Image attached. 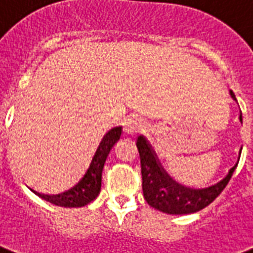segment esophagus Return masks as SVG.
Here are the masks:
<instances>
[{
	"label": "esophagus",
	"instance_id": "34e87169",
	"mask_svg": "<svg viewBox=\"0 0 253 253\" xmlns=\"http://www.w3.org/2000/svg\"><path fill=\"white\" fill-rule=\"evenodd\" d=\"M142 126V119L138 115H128L123 121V131L125 134H135Z\"/></svg>",
	"mask_w": 253,
	"mask_h": 253
}]
</instances>
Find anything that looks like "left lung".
I'll return each instance as SVG.
<instances>
[{"label": "left lung", "instance_id": "left-lung-1", "mask_svg": "<svg viewBox=\"0 0 253 253\" xmlns=\"http://www.w3.org/2000/svg\"><path fill=\"white\" fill-rule=\"evenodd\" d=\"M231 96L233 100H236L232 91ZM136 147L141 157L142 189L145 200L150 207L168 214H189L208 207L224 190L237 166H233L220 182L209 188L190 189L177 184L165 171L151 150L149 142L142 135L136 139Z\"/></svg>", "mask_w": 253, "mask_h": 253}]
</instances>
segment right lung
<instances>
[{
	"instance_id": "right-lung-1",
	"label": "right lung",
	"mask_w": 253,
	"mask_h": 253,
	"mask_svg": "<svg viewBox=\"0 0 253 253\" xmlns=\"http://www.w3.org/2000/svg\"><path fill=\"white\" fill-rule=\"evenodd\" d=\"M122 135V127H114L107 131L99 142L98 147L93 151L91 160L76 178L72 186L65 189L64 192L57 194H40L41 198L57 207L64 208H80L87 205L98 197L102 188V171L111 151L112 146L115 145Z\"/></svg>"
}]
</instances>
